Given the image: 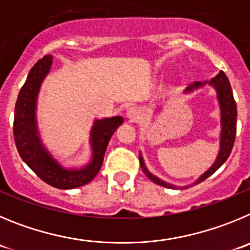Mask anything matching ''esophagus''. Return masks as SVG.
<instances>
[{
  "label": "esophagus",
  "instance_id": "esophagus-1",
  "mask_svg": "<svg viewBox=\"0 0 250 250\" xmlns=\"http://www.w3.org/2000/svg\"><path fill=\"white\" fill-rule=\"evenodd\" d=\"M127 118L132 122H137L142 117V111L138 107H130V108L127 109Z\"/></svg>",
  "mask_w": 250,
  "mask_h": 250
}]
</instances>
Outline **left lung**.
I'll return each mask as SVG.
<instances>
[{"label":"left lung","instance_id":"obj_1","mask_svg":"<svg viewBox=\"0 0 250 250\" xmlns=\"http://www.w3.org/2000/svg\"><path fill=\"white\" fill-rule=\"evenodd\" d=\"M204 84H209V86H213L214 89L217 91V98L218 102H219L220 107V123H222V130H220V147H219V153H218L217 159L214 161V163L212 164V167L209 168L207 172H204L203 174L197 179L193 184L186 187H179L182 189L184 188H188V187H192L194 184L201 183L204 179H207L208 177L213 174L218 168L224 163V162L228 159L229 154L231 152V148L234 146V139H235V133H237V104H235L234 97H233V91H231L230 83H229L228 77L226 76L223 71H220L214 78L209 81H204V82H194L193 84H189L184 89V93H189L193 92L194 89L201 88ZM139 163H141V167L143 173L147 175L148 178L152 182H154L156 184L162 187H166V188H177L173 184L167 183V182L162 181L158 177L153 175L149 170L146 167L145 161H143V157L139 153Z\"/></svg>","mask_w":250,"mask_h":250}]
</instances>
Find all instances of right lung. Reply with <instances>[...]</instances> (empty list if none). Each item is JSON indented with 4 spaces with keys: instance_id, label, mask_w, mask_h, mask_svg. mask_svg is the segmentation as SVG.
<instances>
[{
    "instance_id": "1",
    "label": "right lung",
    "mask_w": 250,
    "mask_h": 250,
    "mask_svg": "<svg viewBox=\"0 0 250 250\" xmlns=\"http://www.w3.org/2000/svg\"><path fill=\"white\" fill-rule=\"evenodd\" d=\"M52 56L47 55L31 68L17 97L13 120V137L22 161L43 182L58 189H72L89 183L102 167L108 142L123 123L120 116L96 120L91 129L89 145L92 159L82 168H66L44 147L38 133L36 108L44 77L52 66Z\"/></svg>"
}]
</instances>
